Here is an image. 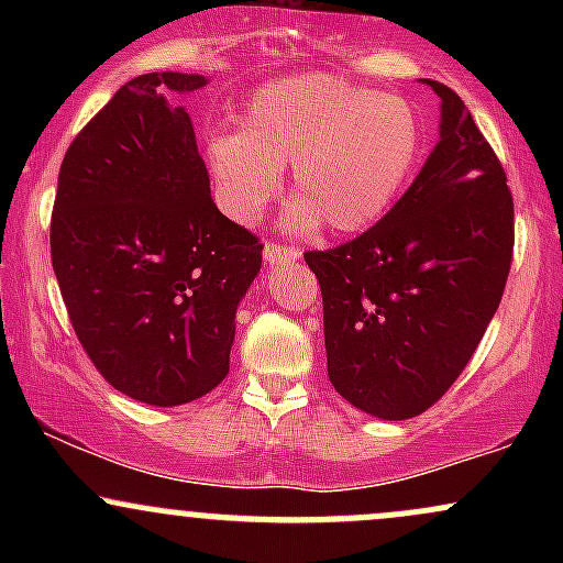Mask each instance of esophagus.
Instances as JSON below:
<instances>
[{"instance_id":"esophagus-1","label":"esophagus","mask_w":563,"mask_h":563,"mask_svg":"<svg viewBox=\"0 0 563 563\" xmlns=\"http://www.w3.org/2000/svg\"><path fill=\"white\" fill-rule=\"evenodd\" d=\"M262 256H264V262H267V264H288V262L299 260V249L273 241V243L264 245Z\"/></svg>"}]
</instances>
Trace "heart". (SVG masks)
<instances>
[{
    "mask_svg": "<svg viewBox=\"0 0 563 563\" xmlns=\"http://www.w3.org/2000/svg\"><path fill=\"white\" fill-rule=\"evenodd\" d=\"M423 145L416 108L397 95L335 76H294L249 97L238 132L206 140V166L232 222L254 224L280 190L290 164V230L352 235L397 200Z\"/></svg>",
    "mask_w": 563,
    "mask_h": 563,
    "instance_id": "1",
    "label": "heart"
}]
</instances>
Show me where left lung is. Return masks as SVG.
Wrapping results in <instances>:
<instances>
[{
  "instance_id": "8db88e82",
  "label": "left lung",
  "mask_w": 563,
  "mask_h": 563,
  "mask_svg": "<svg viewBox=\"0 0 563 563\" xmlns=\"http://www.w3.org/2000/svg\"><path fill=\"white\" fill-rule=\"evenodd\" d=\"M439 142L389 214L307 251L320 280L328 378L367 416H421L474 357L514 260L506 172L468 108L439 81Z\"/></svg>"
}]
</instances>
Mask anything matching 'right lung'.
<instances>
[{"instance_id": "1", "label": "right lung", "mask_w": 563, "mask_h": 563, "mask_svg": "<svg viewBox=\"0 0 563 563\" xmlns=\"http://www.w3.org/2000/svg\"><path fill=\"white\" fill-rule=\"evenodd\" d=\"M206 84L174 70L126 81L70 142L49 224L84 352L113 389L156 407L222 384L262 269L260 238L217 209L190 115L166 100Z\"/></svg>"}]
</instances>
